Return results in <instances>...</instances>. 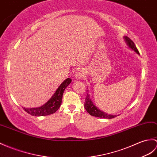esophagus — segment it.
<instances>
[{
    "label": "esophagus",
    "mask_w": 157,
    "mask_h": 157,
    "mask_svg": "<svg viewBox=\"0 0 157 157\" xmlns=\"http://www.w3.org/2000/svg\"><path fill=\"white\" fill-rule=\"evenodd\" d=\"M85 75L86 74H85L84 70H83V69H79V70L76 71L75 76L77 79H81V78H83V76Z\"/></svg>",
    "instance_id": "esophagus-1"
}]
</instances>
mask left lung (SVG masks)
Masks as SVG:
<instances>
[{"instance_id":"left-lung-1","label":"left lung","mask_w":157,"mask_h":157,"mask_svg":"<svg viewBox=\"0 0 157 157\" xmlns=\"http://www.w3.org/2000/svg\"><path fill=\"white\" fill-rule=\"evenodd\" d=\"M124 41L126 43V45H128L130 49L133 50L134 52H136L137 54L140 55L139 52L136 48V45H134V42L131 40L130 38H128L126 36H124ZM87 96L84 102V108H86V111L87 113H89L90 115L93 116H96V117H99V118H115L116 115H112V114H108L107 113H105L104 112L101 111L100 110L96 105L94 104L93 101H92V99L90 98V96L89 95V90H87Z\"/></svg>"}]
</instances>
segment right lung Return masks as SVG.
<instances>
[{
  "label": "right lung",
  "instance_id": "right-lung-1",
  "mask_svg": "<svg viewBox=\"0 0 157 157\" xmlns=\"http://www.w3.org/2000/svg\"><path fill=\"white\" fill-rule=\"evenodd\" d=\"M71 82L70 78H67L61 83L58 88L54 93L52 97L43 105L38 108H27L23 107L25 112L29 113V114L35 116H44L52 114L56 112L59 108L63 94L65 88Z\"/></svg>",
  "mask_w": 157,
  "mask_h": 157
}]
</instances>
